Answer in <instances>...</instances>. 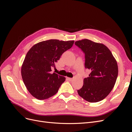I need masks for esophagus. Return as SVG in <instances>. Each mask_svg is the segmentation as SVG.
<instances>
[{
    "instance_id": "34e87169",
    "label": "esophagus",
    "mask_w": 132,
    "mask_h": 132,
    "mask_svg": "<svg viewBox=\"0 0 132 132\" xmlns=\"http://www.w3.org/2000/svg\"><path fill=\"white\" fill-rule=\"evenodd\" d=\"M67 80H68V81H72L73 80V79L72 78H67Z\"/></svg>"
}]
</instances>
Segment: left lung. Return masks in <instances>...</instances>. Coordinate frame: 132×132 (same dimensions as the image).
Segmentation results:
<instances>
[{
    "label": "left lung",
    "mask_w": 132,
    "mask_h": 132,
    "mask_svg": "<svg viewBox=\"0 0 132 132\" xmlns=\"http://www.w3.org/2000/svg\"><path fill=\"white\" fill-rule=\"evenodd\" d=\"M75 44L85 53V68L90 71L78 93L88 102L100 101L111 93L116 81L118 73L116 60L102 43L83 39Z\"/></svg>",
    "instance_id": "left-lung-1"
}]
</instances>
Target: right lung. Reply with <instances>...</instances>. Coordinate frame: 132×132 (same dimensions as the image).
I'll list each match as a JSON object with an SVG mask.
<instances>
[{
  "instance_id": "1",
  "label": "right lung",
  "mask_w": 132,
  "mask_h": 132,
  "mask_svg": "<svg viewBox=\"0 0 132 132\" xmlns=\"http://www.w3.org/2000/svg\"><path fill=\"white\" fill-rule=\"evenodd\" d=\"M74 41L49 39L35 44L27 53L21 66L23 81L31 95L40 100L56 94L65 78L53 73L62 54L70 49Z\"/></svg>"
}]
</instances>
